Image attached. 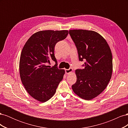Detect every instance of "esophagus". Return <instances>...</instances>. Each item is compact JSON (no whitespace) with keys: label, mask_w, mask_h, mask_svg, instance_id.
<instances>
[{"label":"esophagus","mask_w":128,"mask_h":128,"mask_svg":"<svg viewBox=\"0 0 128 128\" xmlns=\"http://www.w3.org/2000/svg\"><path fill=\"white\" fill-rule=\"evenodd\" d=\"M72 68H69L68 69H66L65 70V72L67 74H70L72 72Z\"/></svg>","instance_id":"34e87169"}]
</instances>
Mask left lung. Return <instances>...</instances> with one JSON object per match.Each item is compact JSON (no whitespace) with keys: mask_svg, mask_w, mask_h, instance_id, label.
I'll use <instances>...</instances> for the list:
<instances>
[{"mask_svg":"<svg viewBox=\"0 0 128 128\" xmlns=\"http://www.w3.org/2000/svg\"><path fill=\"white\" fill-rule=\"evenodd\" d=\"M69 33L76 46L79 60L84 68L77 69V80L72 86L76 94L90 100L106 88L113 72L110 48L104 38L92 30H70Z\"/></svg>","mask_w":128,"mask_h":128,"instance_id":"obj_1","label":"left lung"}]
</instances>
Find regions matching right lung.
Wrapping results in <instances>:
<instances>
[{"mask_svg":"<svg viewBox=\"0 0 128 128\" xmlns=\"http://www.w3.org/2000/svg\"><path fill=\"white\" fill-rule=\"evenodd\" d=\"M68 31L42 30L34 34L22 48L19 70L22 83L30 96L41 102L51 99L63 79L64 69H59L54 56L58 42L67 37ZM52 60L56 63L47 66Z\"/></svg>","mask_w":128,"mask_h":128,"instance_id":"right-lung-1","label":"right lung"}]
</instances>
